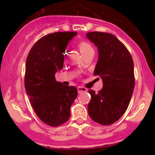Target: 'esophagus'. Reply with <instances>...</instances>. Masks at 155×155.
I'll use <instances>...</instances> for the list:
<instances>
[{"mask_svg": "<svg viewBox=\"0 0 155 155\" xmlns=\"http://www.w3.org/2000/svg\"><path fill=\"white\" fill-rule=\"evenodd\" d=\"M78 93H80V92H87V89L84 87H78Z\"/></svg>", "mask_w": 155, "mask_h": 155, "instance_id": "1", "label": "esophagus"}]
</instances>
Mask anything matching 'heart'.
Wrapping results in <instances>:
<instances>
[{
	"label": "heart",
	"instance_id": "1",
	"mask_svg": "<svg viewBox=\"0 0 155 155\" xmlns=\"http://www.w3.org/2000/svg\"><path fill=\"white\" fill-rule=\"evenodd\" d=\"M78 48H79L80 52L82 53L83 56L89 54L90 52L94 51H93L92 46L86 41H80L79 43H78Z\"/></svg>",
	"mask_w": 155,
	"mask_h": 155
}]
</instances>
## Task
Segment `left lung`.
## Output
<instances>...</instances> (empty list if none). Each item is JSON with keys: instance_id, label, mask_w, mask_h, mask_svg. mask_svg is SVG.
<instances>
[{"instance_id": "left-lung-1", "label": "left lung", "mask_w": 155, "mask_h": 155, "mask_svg": "<svg viewBox=\"0 0 155 155\" xmlns=\"http://www.w3.org/2000/svg\"><path fill=\"white\" fill-rule=\"evenodd\" d=\"M87 37L98 48L99 59L94 75L103 81L98 92L90 90L88 114L94 122L109 126L128 109L135 86L132 56L121 41L110 33L91 31Z\"/></svg>"}]
</instances>
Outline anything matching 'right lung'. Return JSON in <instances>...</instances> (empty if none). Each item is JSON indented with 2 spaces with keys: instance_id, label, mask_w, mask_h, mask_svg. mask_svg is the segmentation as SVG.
<instances>
[{
  "instance_id": "obj_1",
  "label": "right lung",
  "mask_w": 155,
  "mask_h": 155,
  "mask_svg": "<svg viewBox=\"0 0 155 155\" xmlns=\"http://www.w3.org/2000/svg\"><path fill=\"white\" fill-rule=\"evenodd\" d=\"M77 32L59 31L39 39L29 51L25 66V87L29 102L42 122L57 127L68 121L78 95L75 87L57 82L63 68L65 48Z\"/></svg>"
}]
</instances>
